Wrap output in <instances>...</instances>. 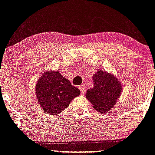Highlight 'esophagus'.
Segmentation results:
<instances>
[{
	"label": "esophagus",
	"instance_id": "esophagus-1",
	"mask_svg": "<svg viewBox=\"0 0 155 155\" xmlns=\"http://www.w3.org/2000/svg\"><path fill=\"white\" fill-rule=\"evenodd\" d=\"M79 89L80 90V91H81L82 94H84V92L86 91V87H85V86H84V85H81L79 87Z\"/></svg>",
	"mask_w": 155,
	"mask_h": 155
}]
</instances>
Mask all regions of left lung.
<instances>
[{
	"label": "left lung",
	"instance_id": "obj_1",
	"mask_svg": "<svg viewBox=\"0 0 155 155\" xmlns=\"http://www.w3.org/2000/svg\"><path fill=\"white\" fill-rule=\"evenodd\" d=\"M93 81L94 87L87 90L86 97L99 112H109L116 104L122 87L115 76L101 70L93 76Z\"/></svg>",
	"mask_w": 155,
	"mask_h": 155
}]
</instances>
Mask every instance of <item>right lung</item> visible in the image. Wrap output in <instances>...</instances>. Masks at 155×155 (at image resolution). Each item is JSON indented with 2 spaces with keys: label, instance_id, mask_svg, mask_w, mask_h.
Segmentation results:
<instances>
[{
  "label": "right lung",
  "instance_id": "1",
  "mask_svg": "<svg viewBox=\"0 0 155 155\" xmlns=\"http://www.w3.org/2000/svg\"><path fill=\"white\" fill-rule=\"evenodd\" d=\"M36 93L43 110L54 115L66 109L71 101L80 94V91L56 71L46 72L41 76Z\"/></svg>",
  "mask_w": 155,
  "mask_h": 155
}]
</instances>
